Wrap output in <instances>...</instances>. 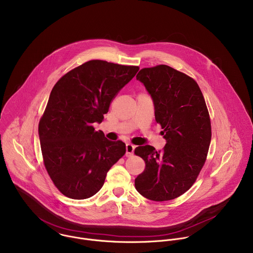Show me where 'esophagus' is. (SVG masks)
Returning <instances> with one entry per match:
<instances>
[{
    "label": "esophagus",
    "instance_id": "1",
    "mask_svg": "<svg viewBox=\"0 0 253 253\" xmlns=\"http://www.w3.org/2000/svg\"><path fill=\"white\" fill-rule=\"evenodd\" d=\"M126 155L128 157V156H131L133 154V150H134V146L130 143H127L126 146Z\"/></svg>",
    "mask_w": 253,
    "mask_h": 253
}]
</instances>
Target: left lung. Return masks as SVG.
<instances>
[{
    "label": "left lung",
    "mask_w": 253,
    "mask_h": 253,
    "mask_svg": "<svg viewBox=\"0 0 253 253\" xmlns=\"http://www.w3.org/2000/svg\"><path fill=\"white\" fill-rule=\"evenodd\" d=\"M136 79L152 97L166 144L158 152L151 145L134 149L145 162L135 189L152 201L173 200L193 186L206 162L211 138L209 111L197 82L170 66L142 68Z\"/></svg>",
    "instance_id": "left-lung-1"
}]
</instances>
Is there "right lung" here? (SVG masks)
<instances>
[{
    "label": "right lung",
    "instance_id": "1",
    "mask_svg": "<svg viewBox=\"0 0 253 253\" xmlns=\"http://www.w3.org/2000/svg\"><path fill=\"white\" fill-rule=\"evenodd\" d=\"M138 66L90 60L54 85L39 124L45 169L64 196L83 200L104 185L110 168L126 153L122 140L107 139L93 124L104 115Z\"/></svg>",
    "mask_w": 253,
    "mask_h": 253
}]
</instances>
